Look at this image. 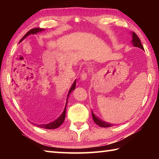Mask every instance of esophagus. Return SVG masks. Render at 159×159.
I'll use <instances>...</instances> for the list:
<instances>
[{
    "mask_svg": "<svg viewBox=\"0 0 159 159\" xmlns=\"http://www.w3.org/2000/svg\"><path fill=\"white\" fill-rule=\"evenodd\" d=\"M88 74L86 73V72H83V73L80 75V79L82 80H85L88 79Z\"/></svg>",
    "mask_w": 159,
    "mask_h": 159,
    "instance_id": "1",
    "label": "esophagus"
}]
</instances>
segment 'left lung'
<instances>
[{"label":"left lung","mask_w":159,"mask_h":159,"mask_svg":"<svg viewBox=\"0 0 159 159\" xmlns=\"http://www.w3.org/2000/svg\"><path fill=\"white\" fill-rule=\"evenodd\" d=\"M132 42H133V44L134 46H135L137 48H141V49L144 50V47H143V45H142L140 39H139L138 35L134 33V32H133V41H132ZM92 116H93L94 122H95L96 124H98L99 126H100V127L107 128V127H111V124H110V123L104 122V121H103V120L99 119V118H97L95 116V114L93 113V111H92Z\"/></svg>","instance_id":"obj_1"}]
</instances>
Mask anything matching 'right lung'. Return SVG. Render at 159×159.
I'll return each instance as SVG.
<instances>
[{
    "label": "right lung",
    "mask_w": 159,
    "mask_h": 159,
    "mask_svg": "<svg viewBox=\"0 0 159 159\" xmlns=\"http://www.w3.org/2000/svg\"><path fill=\"white\" fill-rule=\"evenodd\" d=\"M44 29H41V28H34V29H32L31 30H29L27 33H26L25 36H23L22 39H21L23 40L24 39H25V38L29 36V35L30 34H36L38 32H40V31H43ZM75 88H76V80H75L74 84L72 85V86L71 87V89L69 90V92L68 93V95H67V99H66V106H65V108H64V110L62 114L60 116V117H59L57 120H55V121H53L50 123H48V124H44V125H37L38 127L39 128H45V129H55V128H57L58 127H60V126L62 124L63 122L64 121V119H65V116H66V104H67V101H68V98L70 95V93H71L72 91H73Z\"/></svg>",
    "instance_id": "add662e5"
}]
</instances>
